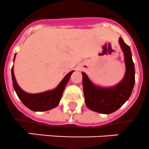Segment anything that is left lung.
<instances>
[{"instance_id":"1","label":"left lung","mask_w":149,"mask_h":149,"mask_svg":"<svg viewBox=\"0 0 149 149\" xmlns=\"http://www.w3.org/2000/svg\"><path fill=\"white\" fill-rule=\"evenodd\" d=\"M118 43L124 54L125 73L122 80L114 86L102 87L95 85L85 72L83 74V86L86 105L89 109L102 114L116 112L129 100L135 84V66L130 47L123 38Z\"/></svg>"}]
</instances>
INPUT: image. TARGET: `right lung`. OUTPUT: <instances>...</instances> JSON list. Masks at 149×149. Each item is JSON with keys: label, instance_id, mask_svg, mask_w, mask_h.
<instances>
[{"label": "right lung", "instance_id": "1", "mask_svg": "<svg viewBox=\"0 0 149 149\" xmlns=\"http://www.w3.org/2000/svg\"><path fill=\"white\" fill-rule=\"evenodd\" d=\"M16 56V54H15ZM14 56V59H15ZM73 71H71L65 76L60 84L56 87L55 89L52 90L40 93L31 94L24 92L19 86H18L16 78L14 73V66L11 69L12 81L14 86V90L16 93L20 100V101L24 103L25 106L34 112H43L47 110L52 109L55 108L59 105L60 101L62 97L63 93L66 87V84L68 83L69 79L70 78L71 74Z\"/></svg>", "mask_w": 149, "mask_h": 149}]
</instances>
